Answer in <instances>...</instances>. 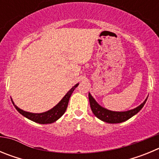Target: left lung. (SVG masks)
<instances>
[{
    "instance_id": "1",
    "label": "left lung",
    "mask_w": 159,
    "mask_h": 159,
    "mask_svg": "<svg viewBox=\"0 0 159 159\" xmlns=\"http://www.w3.org/2000/svg\"><path fill=\"white\" fill-rule=\"evenodd\" d=\"M88 98H89L91 109L94 115L100 120L108 123H119L127 121V119H130L132 116H134L141 110L146 103V101L147 100V98L142 104L132 110L127 111H112L101 107L90 93L88 94Z\"/></svg>"
}]
</instances>
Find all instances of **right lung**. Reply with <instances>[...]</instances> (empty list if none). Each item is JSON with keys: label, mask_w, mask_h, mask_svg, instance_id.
Returning <instances> with one entry per match:
<instances>
[{"label": "right lung", "mask_w": 159, "mask_h": 159, "mask_svg": "<svg viewBox=\"0 0 159 159\" xmlns=\"http://www.w3.org/2000/svg\"><path fill=\"white\" fill-rule=\"evenodd\" d=\"M79 84H76L74 87L71 88V89L67 92L61 100L58 102V104H57L54 107H52L51 110L48 111L43 112V113H31V112L25 111L20 109L18 107L14 104L13 101H12L13 103L14 107L16 110L18 111L19 113H20L23 116L26 117L27 119H30L32 121L35 122V123H40V124H48V123H52L56 122L57 119H60L61 116L64 114L66 111L67 107V104L69 102V99L71 97V94L74 92V90L77 88Z\"/></svg>", "instance_id": "right-lung-1"}]
</instances>
